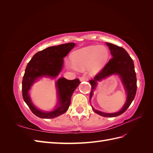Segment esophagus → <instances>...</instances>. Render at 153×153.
<instances>
[{"label": "esophagus", "mask_w": 153, "mask_h": 153, "mask_svg": "<svg viewBox=\"0 0 153 153\" xmlns=\"http://www.w3.org/2000/svg\"><path fill=\"white\" fill-rule=\"evenodd\" d=\"M80 82H84V81H87L88 80V78L87 76H82L80 78Z\"/></svg>", "instance_id": "esophagus-1"}]
</instances>
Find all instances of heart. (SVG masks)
Returning <instances> with one entry per match:
<instances>
[{"label":"heart","mask_w":153,"mask_h":153,"mask_svg":"<svg viewBox=\"0 0 153 153\" xmlns=\"http://www.w3.org/2000/svg\"><path fill=\"white\" fill-rule=\"evenodd\" d=\"M108 55V50L105 46H89L74 52L73 62L67 60L66 64L68 68L73 70L89 68L91 73H96L107 61Z\"/></svg>","instance_id":"heart-1"}]
</instances>
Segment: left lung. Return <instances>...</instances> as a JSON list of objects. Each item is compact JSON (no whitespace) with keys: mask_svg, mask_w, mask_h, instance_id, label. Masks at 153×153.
<instances>
[{"mask_svg":"<svg viewBox=\"0 0 153 153\" xmlns=\"http://www.w3.org/2000/svg\"><path fill=\"white\" fill-rule=\"evenodd\" d=\"M106 44L110 50L112 58L93 79L89 81L92 89L90 93V101L96 89L98 82L101 81L109 76L118 75L127 96L126 102L121 109L117 112L106 113L94 109L91 105L92 109L95 113L103 117H114L123 114L132 103L137 92V77L133 61L126 51L123 48L114 44L109 43H106Z\"/></svg>","mask_w":153,"mask_h":153,"instance_id":"1","label":"left lung"}]
</instances>
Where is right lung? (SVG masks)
Returning <instances> with one entry per match:
<instances>
[{"mask_svg": "<svg viewBox=\"0 0 153 153\" xmlns=\"http://www.w3.org/2000/svg\"><path fill=\"white\" fill-rule=\"evenodd\" d=\"M75 45L74 43H69L50 47L36 53L27 64L22 80V96L26 104L36 116L42 119H53L68 110L73 92L80 84L78 78L73 80L64 77L59 78L55 82L57 103L55 108L48 112L36 107L30 99L29 91L34 83L41 78H57L63 68L64 58Z\"/></svg>", "mask_w": 153, "mask_h": 153, "instance_id": "1", "label": "right lung"}]
</instances>
